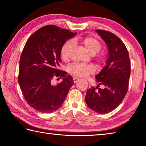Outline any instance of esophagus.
<instances>
[{
	"label": "esophagus",
	"mask_w": 146,
	"mask_h": 146,
	"mask_svg": "<svg viewBox=\"0 0 146 146\" xmlns=\"http://www.w3.org/2000/svg\"><path fill=\"white\" fill-rule=\"evenodd\" d=\"M79 80V78L77 77H73V81L75 83H76Z\"/></svg>",
	"instance_id": "34e87169"
}]
</instances>
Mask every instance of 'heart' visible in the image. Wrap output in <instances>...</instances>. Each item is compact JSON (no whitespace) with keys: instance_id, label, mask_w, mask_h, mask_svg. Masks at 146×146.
Segmentation results:
<instances>
[{"instance_id":"obj_1","label":"heart","mask_w":146,"mask_h":146,"mask_svg":"<svg viewBox=\"0 0 146 146\" xmlns=\"http://www.w3.org/2000/svg\"><path fill=\"white\" fill-rule=\"evenodd\" d=\"M75 42H80L85 46L88 52L91 55L97 53L102 48V44L97 38L92 36L74 39ZM74 45L73 40H68L63 44L60 49V57L64 61L70 59L71 50ZM68 70L71 74L78 77H86L94 72V68L90 65H86L80 63H73L68 66Z\"/></svg>"}]
</instances>
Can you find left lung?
Returning <instances> with one entry per match:
<instances>
[{"mask_svg":"<svg viewBox=\"0 0 146 146\" xmlns=\"http://www.w3.org/2000/svg\"><path fill=\"white\" fill-rule=\"evenodd\" d=\"M108 48L106 66L96 75L98 84L87 90L85 97L89 108L100 114L108 113L117 108L127 92L131 73L129 53L125 44L111 32L97 29ZM104 85L102 90L98 88Z\"/></svg>","mask_w":146,"mask_h":146,"instance_id":"1","label":"left lung"}]
</instances>
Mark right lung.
Listing matches in <instances>:
<instances>
[{
    "mask_svg": "<svg viewBox=\"0 0 146 146\" xmlns=\"http://www.w3.org/2000/svg\"><path fill=\"white\" fill-rule=\"evenodd\" d=\"M76 33L48 25L32 34L24 46L19 83L27 103L39 112L49 113L60 108L73 85L72 76L58 67L62 46ZM55 77L62 78L63 81L53 85L52 80Z\"/></svg>",
    "mask_w": 146,
    "mask_h": 146,
    "instance_id": "1",
    "label": "right lung"
}]
</instances>
